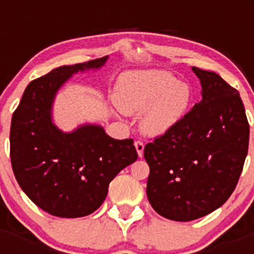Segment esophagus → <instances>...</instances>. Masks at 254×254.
<instances>
[{
    "label": "esophagus",
    "mask_w": 254,
    "mask_h": 254,
    "mask_svg": "<svg viewBox=\"0 0 254 254\" xmlns=\"http://www.w3.org/2000/svg\"><path fill=\"white\" fill-rule=\"evenodd\" d=\"M134 147H136V150H137L138 156H140V158H142L143 149H145V145H143V142H141V141H136V142H134Z\"/></svg>",
    "instance_id": "34e87169"
}]
</instances>
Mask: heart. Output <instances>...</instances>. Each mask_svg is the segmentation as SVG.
<instances>
[{
	"label": "heart",
	"instance_id": "b5f03b06",
	"mask_svg": "<svg viewBox=\"0 0 254 254\" xmlns=\"http://www.w3.org/2000/svg\"><path fill=\"white\" fill-rule=\"evenodd\" d=\"M116 103L123 113H141V128L160 136L185 117L190 100L188 85L167 71L149 69L125 73L116 87Z\"/></svg>",
	"mask_w": 254,
	"mask_h": 254
}]
</instances>
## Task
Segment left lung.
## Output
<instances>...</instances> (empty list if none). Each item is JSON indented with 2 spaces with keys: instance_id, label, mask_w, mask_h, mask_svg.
Instances as JSON below:
<instances>
[{
  "instance_id": "left-lung-1",
  "label": "left lung",
  "mask_w": 254,
  "mask_h": 254,
  "mask_svg": "<svg viewBox=\"0 0 254 254\" xmlns=\"http://www.w3.org/2000/svg\"><path fill=\"white\" fill-rule=\"evenodd\" d=\"M202 100L149 142L146 193L159 215L190 221L223 206L237 187L248 152L250 125L238 90L217 73L192 67Z\"/></svg>"
}]
</instances>
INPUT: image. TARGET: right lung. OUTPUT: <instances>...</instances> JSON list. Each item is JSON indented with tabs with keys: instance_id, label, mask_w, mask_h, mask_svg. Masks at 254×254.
I'll list each match as a JSON object with an SVG mask.
<instances>
[{
	"instance_id": "right-lung-1",
	"label": "right lung",
	"mask_w": 254,
	"mask_h": 254,
	"mask_svg": "<svg viewBox=\"0 0 254 254\" xmlns=\"http://www.w3.org/2000/svg\"><path fill=\"white\" fill-rule=\"evenodd\" d=\"M108 56L61 66L26 86L12 114L10 156L13 174L26 196L58 217H82L100 207L112 179L137 160L132 138L116 140L102 126L84 125L62 132L52 121V104L73 73L98 69Z\"/></svg>"
}]
</instances>
